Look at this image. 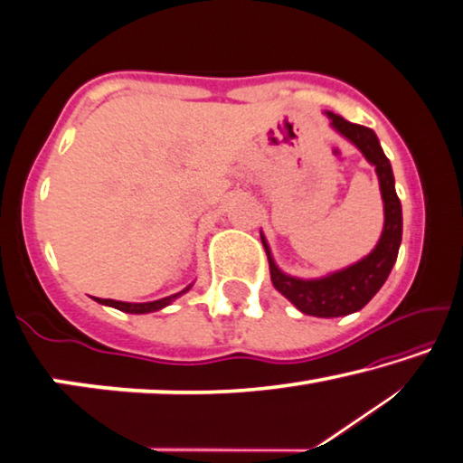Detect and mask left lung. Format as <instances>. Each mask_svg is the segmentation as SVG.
Instances as JSON below:
<instances>
[{
    "label": "left lung",
    "instance_id": "1",
    "mask_svg": "<svg viewBox=\"0 0 463 463\" xmlns=\"http://www.w3.org/2000/svg\"><path fill=\"white\" fill-rule=\"evenodd\" d=\"M333 127L351 143L360 147L365 160L376 165L378 181H381V193L384 202V229L383 237L378 241L368 258L357 264L345 268L341 272L324 276L318 280H301L293 276L282 274L276 268L270 250H268L266 239L261 237L264 250L270 264V279L279 293L293 303L299 312L307 316H318V318H336V316L354 314L368 303L378 288L384 285L386 276L391 274L395 264L399 245H402L403 218H402V202L395 193V178H392L391 164L386 160L384 151L378 143L374 130L362 124L347 122L343 116L328 112Z\"/></svg>",
    "mask_w": 463,
    "mask_h": 463
}]
</instances>
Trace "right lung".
<instances>
[{
  "label": "right lung",
  "mask_w": 463,
  "mask_h": 463,
  "mask_svg": "<svg viewBox=\"0 0 463 463\" xmlns=\"http://www.w3.org/2000/svg\"><path fill=\"white\" fill-rule=\"evenodd\" d=\"M189 287L184 288V291L176 293V295H170V298H164V299H157V301H149V303H127V301H114V299H98L103 306H109V307H116L120 309V312H127V314H147V312H156V309H162L168 306L172 299H176L178 295L187 293Z\"/></svg>",
  "instance_id": "1"
}]
</instances>
